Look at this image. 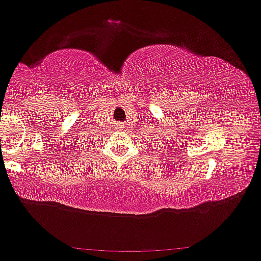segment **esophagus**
Masks as SVG:
<instances>
[{
    "instance_id": "1",
    "label": "esophagus",
    "mask_w": 261,
    "mask_h": 261,
    "mask_svg": "<svg viewBox=\"0 0 261 261\" xmlns=\"http://www.w3.org/2000/svg\"><path fill=\"white\" fill-rule=\"evenodd\" d=\"M123 128H124V125H123V122H117L116 123V129L123 130Z\"/></svg>"
}]
</instances>
